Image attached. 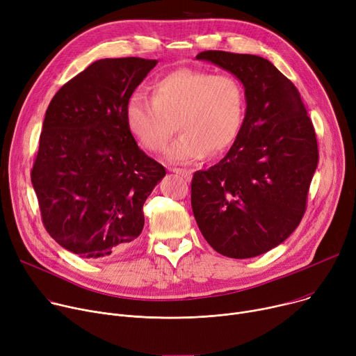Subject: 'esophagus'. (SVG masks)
I'll list each match as a JSON object with an SVG mask.
<instances>
[{
    "mask_svg": "<svg viewBox=\"0 0 356 356\" xmlns=\"http://www.w3.org/2000/svg\"><path fill=\"white\" fill-rule=\"evenodd\" d=\"M170 172H173V173H176V175H181V176L186 177L187 180L192 177V172L187 170V169H170Z\"/></svg>",
    "mask_w": 356,
    "mask_h": 356,
    "instance_id": "esophagus-1",
    "label": "esophagus"
}]
</instances>
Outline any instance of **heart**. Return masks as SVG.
<instances>
[{
    "label": "heart",
    "instance_id": "b5f03b06",
    "mask_svg": "<svg viewBox=\"0 0 356 356\" xmlns=\"http://www.w3.org/2000/svg\"><path fill=\"white\" fill-rule=\"evenodd\" d=\"M245 96L241 83L227 74L180 68L153 86V99L134 92L124 108L126 126L138 143L161 153L177 129L172 145V163L195 161L223 153L238 137L243 122Z\"/></svg>",
    "mask_w": 356,
    "mask_h": 356
}]
</instances>
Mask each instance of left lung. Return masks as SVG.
<instances>
[{"mask_svg": "<svg viewBox=\"0 0 356 356\" xmlns=\"http://www.w3.org/2000/svg\"><path fill=\"white\" fill-rule=\"evenodd\" d=\"M245 88L246 113L227 154L192 180V209L206 242L233 259L286 241L306 210L318 165L312 122L298 88L266 58L203 51Z\"/></svg>", "mask_w": 356, "mask_h": 356, "instance_id": "left-lung-1", "label": "left lung"}]
</instances>
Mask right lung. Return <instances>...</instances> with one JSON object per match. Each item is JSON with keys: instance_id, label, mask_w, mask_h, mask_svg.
<instances>
[{"instance_id": "obj_1", "label": "right lung", "mask_w": 356, "mask_h": 356, "mask_svg": "<svg viewBox=\"0 0 356 356\" xmlns=\"http://www.w3.org/2000/svg\"><path fill=\"white\" fill-rule=\"evenodd\" d=\"M157 60L103 58L65 83L45 111L31 170L42 223L65 250L107 259L133 248L143 204L165 176L126 126L124 108Z\"/></svg>"}]
</instances>
